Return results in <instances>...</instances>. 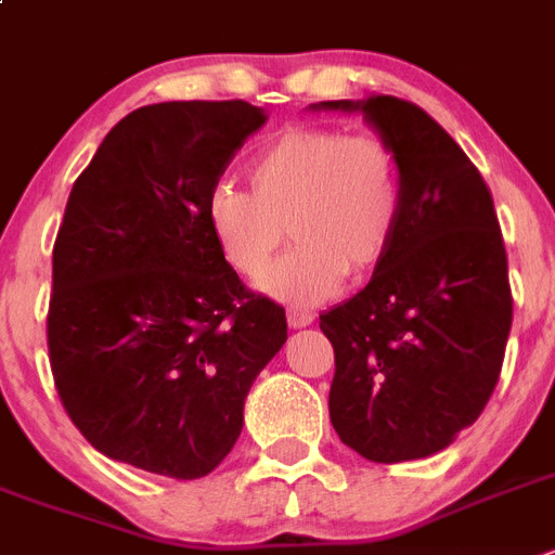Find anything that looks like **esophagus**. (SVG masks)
I'll return each mask as SVG.
<instances>
[{"mask_svg":"<svg viewBox=\"0 0 555 555\" xmlns=\"http://www.w3.org/2000/svg\"><path fill=\"white\" fill-rule=\"evenodd\" d=\"M286 319H288V327L302 330V327H308V324L313 322V313L305 311V308H288Z\"/></svg>","mask_w":555,"mask_h":555,"instance_id":"1","label":"esophagus"}]
</instances>
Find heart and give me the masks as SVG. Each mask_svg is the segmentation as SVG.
I'll use <instances>...</instances> for the list:
<instances>
[{
    "mask_svg": "<svg viewBox=\"0 0 555 555\" xmlns=\"http://www.w3.org/2000/svg\"><path fill=\"white\" fill-rule=\"evenodd\" d=\"M250 181L253 190L222 181L208 192L206 222L242 278L266 272L289 225L298 247L258 283L281 302L330 299L349 272L377 267L399 231L401 162L379 134L294 126L256 156Z\"/></svg>",
    "mask_w": 555,
    "mask_h": 555,
    "instance_id": "obj_1",
    "label": "heart"
}]
</instances>
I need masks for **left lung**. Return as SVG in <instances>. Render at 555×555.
<instances>
[{
	"mask_svg": "<svg viewBox=\"0 0 555 555\" xmlns=\"http://www.w3.org/2000/svg\"><path fill=\"white\" fill-rule=\"evenodd\" d=\"M360 112L401 162L404 208L369 286L319 327L335 349L330 421L371 462L443 451L474 424L501 377L512 288L485 178L449 131L393 95L319 101Z\"/></svg>",
	"mask_w": 555,
	"mask_h": 555,
	"instance_id": "8db88e82",
	"label": "left lung"
}]
</instances>
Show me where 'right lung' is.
Masks as SVG:
<instances>
[{
	"mask_svg": "<svg viewBox=\"0 0 555 555\" xmlns=\"http://www.w3.org/2000/svg\"><path fill=\"white\" fill-rule=\"evenodd\" d=\"M263 124L247 101L140 106L74 181L49 358L65 413L109 460L170 479L211 474L286 344V311L242 286L206 222L208 192Z\"/></svg>",
	"mask_w": 555,
	"mask_h": 555,
	"instance_id": "add662e5",
	"label": "right lung"
}]
</instances>
